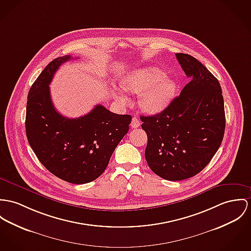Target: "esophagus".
I'll use <instances>...</instances> for the list:
<instances>
[{
  "instance_id": "34e87169",
  "label": "esophagus",
  "mask_w": 251,
  "mask_h": 251,
  "mask_svg": "<svg viewBox=\"0 0 251 251\" xmlns=\"http://www.w3.org/2000/svg\"><path fill=\"white\" fill-rule=\"evenodd\" d=\"M139 126H140V121H139V119L136 118V117H133L132 123H131V127H132L133 129H136V128H138Z\"/></svg>"
}]
</instances>
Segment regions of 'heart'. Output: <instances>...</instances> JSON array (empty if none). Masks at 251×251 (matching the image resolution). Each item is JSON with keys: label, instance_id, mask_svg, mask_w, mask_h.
<instances>
[{"label": "heart", "instance_id": "1", "mask_svg": "<svg viewBox=\"0 0 251 251\" xmlns=\"http://www.w3.org/2000/svg\"><path fill=\"white\" fill-rule=\"evenodd\" d=\"M126 92L141 94L139 97L140 108L149 114H157L163 111L173 100L176 92V82L165 77L159 69L149 67L132 72L122 81ZM122 101H127L120 97Z\"/></svg>", "mask_w": 251, "mask_h": 251}]
</instances>
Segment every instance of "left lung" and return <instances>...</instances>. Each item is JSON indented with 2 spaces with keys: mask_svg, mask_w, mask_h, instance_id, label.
Segmentation results:
<instances>
[{
  "mask_svg": "<svg viewBox=\"0 0 251 251\" xmlns=\"http://www.w3.org/2000/svg\"><path fill=\"white\" fill-rule=\"evenodd\" d=\"M191 81L161 113L140 116L147 134L145 158L167 180L200 173L212 159L226 129L225 104L218 79L196 58L176 53Z\"/></svg>",
  "mask_w": 251,
  "mask_h": 251,
  "instance_id": "obj_1",
  "label": "left lung"
}]
</instances>
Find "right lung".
<instances>
[{
	"label": "right lung",
	"instance_id": "right-lung-1",
	"mask_svg": "<svg viewBox=\"0 0 251 251\" xmlns=\"http://www.w3.org/2000/svg\"><path fill=\"white\" fill-rule=\"evenodd\" d=\"M72 59L52 60L32 84L26 103L25 133L40 162L59 178L75 184L95 180L105 171L116 146L129 131L130 115H116L102 105L68 118L55 110L50 84L58 68Z\"/></svg>",
	"mask_w": 251,
	"mask_h": 251
}]
</instances>
